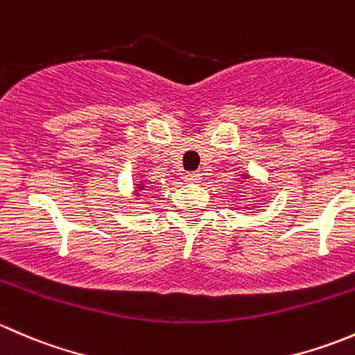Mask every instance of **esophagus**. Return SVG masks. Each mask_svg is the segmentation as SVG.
<instances>
[{
  "label": "esophagus",
  "instance_id": "34e87169",
  "mask_svg": "<svg viewBox=\"0 0 355 355\" xmlns=\"http://www.w3.org/2000/svg\"><path fill=\"white\" fill-rule=\"evenodd\" d=\"M200 178H202V175H200L199 171H191V173L185 175V180L191 182V184H199Z\"/></svg>",
  "mask_w": 355,
  "mask_h": 355
}]
</instances>
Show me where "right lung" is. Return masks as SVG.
Listing matches in <instances>:
<instances>
[{
    "instance_id": "1",
    "label": "right lung",
    "mask_w": 355,
    "mask_h": 355,
    "mask_svg": "<svg viewBox=\"0 0 355 355\" xmlns=\"http://www.w3.org/2000/svg\"><path fill=\"white\" fill-rule=\"evenodd\" d=\"M144 187H146L144 184H137V187H135V189H137V191H144ZM137 196H139V194H137Z\"/></svg>"
}]
</instances>
